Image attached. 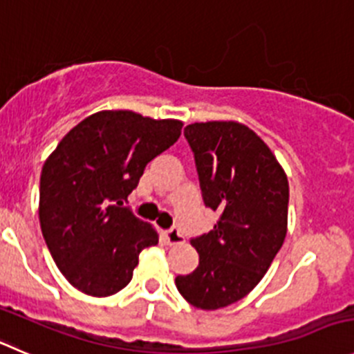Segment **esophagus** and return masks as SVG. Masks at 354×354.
Instances as JSON below:
<instances>
[{"instance_id": "34e87169", "label": "esophagus", "mask_w": 354, "mask_h": 354, "mask_svg": "<svg viewBox=\"0 0 354 354\" xmlns=\"http://www.w3.org/2000/svg\"><path fill=\"white\" fill-rule=\"evenodd\" d=\"M165 240L168 245H180L184 241V236L177 227H171V230L165 231Z\"/></svg>"}]
</instances>
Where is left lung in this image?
Here are the masks:
<instances>
[{"label":"left lung","instance_id":"left-lung-1","mask_svg":"<svg viewBox=\"0 0 354 354\" xmlns=\"http://www.w3.org/2000/svg\"><path fill=\"white\" fill-rule=\"evenodd\" d=\"M201 194L217 224L193 238L200 264L175 285L194 308L221 309L243 299L271 266L287 234L288 180L264 140L236 121L184 129Z\"/></svg>","mask_w":354,"mask_h":354}]
</instances>
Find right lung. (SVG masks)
Instances as JSON below:
<instances>
[{"instance_id": "add662e5", "label": "right lung", "mask_w": 354, "mask_h": 354, "mask_svg": "<svg viewBox=\"0 0 354 354\" xmlns=\"http://www.w3.org/2000/svg\"><path fill=\"white\" fill-rule=\"evenodd\" d=\"M183 121L99 111L66 133L39 179V224L66 280L92 297L130 283L139 254L158 243L127 207L153 158L174 146Z\"/></svg>"}]
</instances>
